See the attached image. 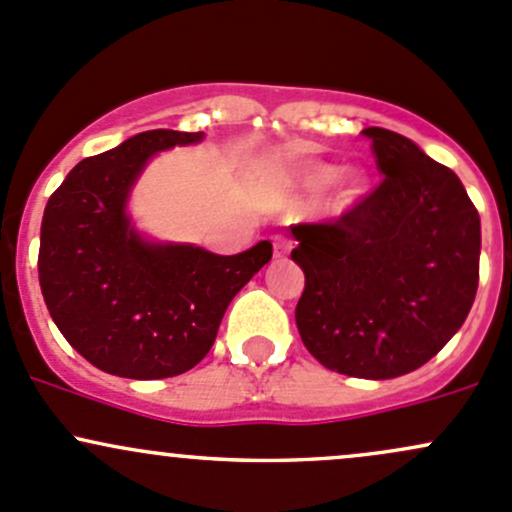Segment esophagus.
<instances>
[{
	"label": "esophagus",
	"mask_w": 512,
	"mask_h": 512,
	"mask_svg": "<svg viewBox=\"0 0 512 512\" xmlns=\"http://www.w3.org/2000/svg\"><path fill=\"white\" fill-rule=\"evenodd\" d=\"M289 252H292V240L284 238V235H277V238H274V257L282 260V257H287Z\"/></svg>",
	"instance_id": "34e87169"
}]
</instances>
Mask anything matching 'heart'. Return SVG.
Listing matches in <instances>:
<instances>
[{
	"mask_svg": "<svg viewBox=\"0 0 512 512\" xmlns=\"http://www.w3.org/2000/svg\"><path fill=\"white\" fill-rule=\"evenodd\" d=\"M338 179H341V166H333V164H311L299 171V186L309 193L326 191V188H331ZM363 193H365L363 174H355L353 171V174L343 176L341 191H338V206L341 208L353 206Z\"/></svg>",
	"mask_w": 512,
	"mask_h": 512,
	"instance_id": "b5f03b06",
	"label": "heart"
}]
</instances>
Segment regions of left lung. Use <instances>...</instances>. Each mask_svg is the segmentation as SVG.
Returning a JSON list of instances; mask_svg holds the SVG:
<instances>
[{"mask_svg":"<svg viewBox=\"0 0 512 512\" xmlns=\"http://www.w3.org/2000/svg\"><path fill=\"white\" fill-rule=\"evenodd\" d=\"M363 134L385 179L333 223L292 228L306 277L294 316L328 370L390 380L432 360L469 316L481 218L459 176L412 139Z\"/></svg>","mask_w":512,"mask_h":512,"instance_id":"8db88e82","label":"left lung"}]
</instances>
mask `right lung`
Masks as SVG:
<instances>
[{
  "label": "right lung",
  "mask_w": 512,
  "mask_h": 512,
  "mask_svg": "<svg viewBox=\"0 0 512 512\" xmlns=\"http://www.w3.org/2000/svg\"><path fill=\"white\" fill-rule=\"evenodd\" d=\"M201 139L174 129L134 134L80 161L43 211L39 282L48 314L75 351L117 378H174L201 363L230 301L272 260L270 240L215 255L134 228L127 203L147 161Z\"/></svg>",
  "instance_id": "add662e5"
}]
</instances>
